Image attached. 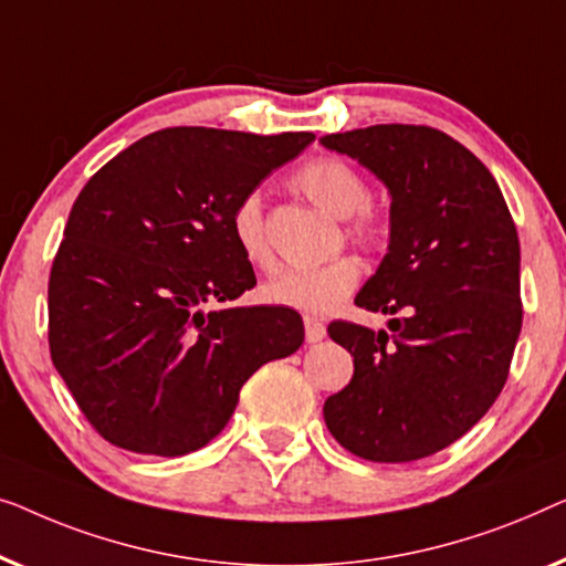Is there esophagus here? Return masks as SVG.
Masks as SVG:
<instances>
[{
	"label": "esophagus",
	"instance_id": "1",
	"mask_svg": "<svg viewBox=\"0 0 566 566\" xmlns=\"http://www.w3.org/2000/svg\"><path fill=\"white\" fill-rule=\"evenodd\" d=\"M305 338L307 344H317V340L325 338V325L315 317H305Z\"/></svg>",
	"mask_w": 566,
	"mask_h": 566
}]
</instances>
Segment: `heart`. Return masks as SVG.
Segmentation results:
<instances>
[{
    "label": "heart",
    "instance_id": "b5f03b06",
    "mask_svg": "<svg viewBox=\"0 0 566 566\" xmlns=\"http://www.w3.org/2000/svg\"><path fill=\"white\" fill-rule=\"evenodd\" d=\"M292 185L325 212L346 218V235L364 249H374L385 235L377 210L369 205V185L354 164L338 156H321L294 174ZM230 228L238 251L256 269H274V251L269 241L264 202L259 192L238 200L230 214ZM361 282V264L354 256H338L323 266H297L266 282L264 300L300 310L305 315H328Z\"/></svg>",
    "mask_w": 566,
    "mask_h": 566
}]
</instances>
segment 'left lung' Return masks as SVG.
Segmentation results:
<instances>
[{"label":"left lung","instance_id":"1","mask_svg":"<svg viewBox=\"0 0 566 566\" xmlns=\"http://www.w3.org/2000/svg\"><path fill=\"white\" fill-rule=\"evenodd\" d=\"M325 148L387 187L389 245L356 305L389 331L336 321L354 377L323 405L346 451L402 464L446 449L492 408L521 336V243L497 181L436 127L371 125Z\"/></svg>","mask_w":566,"mask_h":566}]
</instances>
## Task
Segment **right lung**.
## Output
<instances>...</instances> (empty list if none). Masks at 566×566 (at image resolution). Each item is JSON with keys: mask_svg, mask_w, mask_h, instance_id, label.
I'll return each instance as SVG.
<instances>
[{"mask_svg": "<svg viewBox=\"0 0 566 566\" xmlns=\"http://www.w3.org/2000/svg\"><path fill=\"white\" fill-rule=\"evenodd\" d=\"M313 140L166 127L86 181L48 282V346L102 439L154 457L202 449L245 379L302 346L294 310L230 305L256 284L230 214Z\"/></svg>", "mask_w": 566, "mask_h": 566, "instance_id": "right-lung-1", "label": "right lung"}]
</instances>
